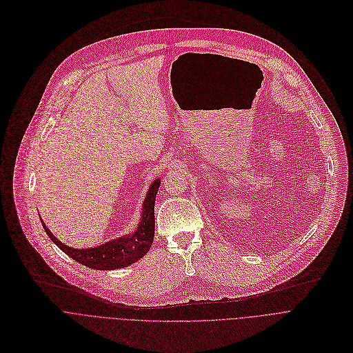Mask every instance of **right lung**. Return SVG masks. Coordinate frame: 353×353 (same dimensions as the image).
<instances>
[{"label": "right lung", "instance_id": "right-lung-1", "mask_svg": "<svg viewBox=\"0 0 353 353\" xmlns=\"http://www.w3.org/2000/svg\"><path fill=\"white\" fill-rule=\"evenodd\" d=\"M160 186V181H154L148 192L142 219L136 232L128 236H122L117 241H111L92 249H74L61 243L44 225L48 238L69 257L79 261L81 264L94 270H115L130 265L132 263L142 259L153 245L154 241V204L156 194Z\"/></svg>", "mask_w": 353, "mask_h": 353}]
</instances>
